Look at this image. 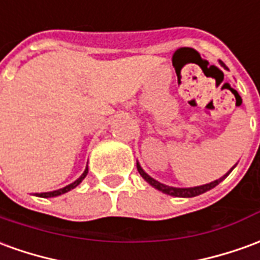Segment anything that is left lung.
Returning <instances> with one entry per match:
<instances>
[{
  "label": "left lung",
  "instance_id": "obj_1",
  "mask_svg": "<svg viewBox=\"0 0 260 260\" xmlns=\"http://www.w3.org/2000/svg\"><path fill=\"white\" fill-rule=\"evenodd\" d=\"M222 64V62H221ZM225 67V66H224ZM137 171L140 172V175L144 178L148 183H150L151 186H154L155 189H158V190H161L162 193H167V194H169V196H175V198H194V196H199V194H202V193L207 192V190H210V189H213V187H215V186L218 185L220 182H221L222 179H225L228 175H230V172L233 171H230L227 175H224L222 178H220V179L214 180V182H211V183H207V185H203V186H196V187H171V186H167L164 185V183H159L158 180L152 179L150 175H147L143 171V168L140 167V164L137 162Z\"/></svg>",
  "mask_w": 260,
  "mask_h": 260
}]
</instances>
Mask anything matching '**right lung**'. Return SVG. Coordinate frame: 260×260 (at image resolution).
<instances>
[{"instance_id": "add662e5", "label": "right lung", "mask_w": 260, "mask_h": 260, "mask_svg": "<svg viewBox=\"0 0 260 260\" xmlns=\"http://www.w3.org/2000/svg\"><path fill=\"white\" fill-rule=\"evenodd\" d=\"M86 174H88V168L84 171V174L81 175L78 179L75 180V182H73L71 185L66 186V187H62V189H58V190H53V192H47V193H38L36 196H39V198H54V196H60V194H62V193H67L68 190H71V189H74V187H77V186L80 185L81 182H82V179L85 178Z\"/></svg>"}]
</instances>
